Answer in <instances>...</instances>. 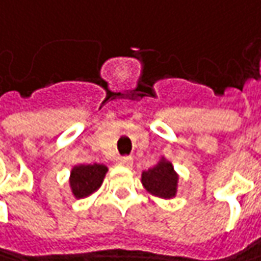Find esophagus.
<instances>
[{"label":"esophagus","mask_w":261,"mask_h":261,"mask_svg":"<svg viewBox=\"0 0 261 261\" xmlns=\"http://www.w3.org/2000/svg\"><path fill=\"white\" fill-rule=\"evenodd\" d=\"M117 165L122 167H131L133 166V159L131 158H118L117 159Z\"/></svg>","instance_id":"obj_1"}]
</instances>
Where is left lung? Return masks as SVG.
I'll return each instance as SVG.
<instances>
[{"label": "left lung", "mask_w": 261, "mask_h": 261, "mask_svg": "<svg viewBox=\"0 0 261 261\" xmlns=\"http://www.w3.org/2000/svg\"><path fill=\"white\" fill-rule=\"evenodd\" d=\"M141 185L150 195L156 198L172 199L177 193L179 175L172 162L162 156L154 166L141 173Z\"/></svg>", "instance_id": "1"}]
</instances>
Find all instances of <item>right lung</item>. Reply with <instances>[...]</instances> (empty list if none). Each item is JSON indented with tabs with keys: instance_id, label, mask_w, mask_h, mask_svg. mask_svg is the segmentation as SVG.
<instances>
[{
	"instance_id": "add662e5",
	"label": "right lung",
	"mask_w": 261,
	"mask_h": 261,
	"mask_svg": "<svg viewBox=\"0 0 261 261\" xmlns=\"http://www.w3.org/2000/svg\"><path fill=\"white\" fill-rule=\"evenodd\" d=\"M108 167L105 165H75L69 175V188L73 198L84 199L95 193L102 185Z\"/></svg>"
}]
</instances>
